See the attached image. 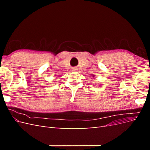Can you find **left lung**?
<instances>
[{
    "mask_svg": "<svg viewBox=\"0 0 150 150\" xmlns=\"http://www.w3.org/2000/svg\"><path fill=\"white\" fill-rule=\"evenodd\" d=\"M93 76V78H94V75H92V76Z\"/></svg>",
    "mask_w": 150,
    "mask_h": 150,
    "instance_id": "1",
    "label": "left lung"
}]
</instances>
